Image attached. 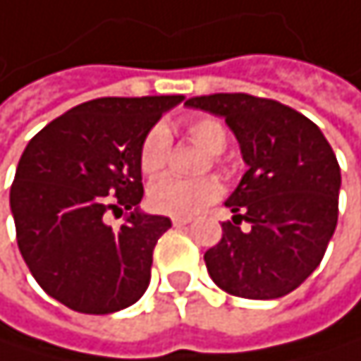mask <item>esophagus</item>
Wrapping results in <instances>:
<instances>
[{"mask_svg": "<svg viewBox=\"0 0 361 361\" xmlns=\"http://www.w3.org/2000/svg\"><path fill=\"white\" fill-rule=\"evenodd\" d=\"M171 222H173V226H186V224H190V218H173Z\"/></svg>", "mask_w": 361, "mask_h": 361, "instance_id": "34e87169", "label": "esophagus"}]
</instances>
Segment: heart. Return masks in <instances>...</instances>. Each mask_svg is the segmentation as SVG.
Instances as JSON below:
<instances>
[{
  "label": "heart",
  "mask_w": 361,
  "mask_h": 361,
  "mask_svg": "<svg viewBox=\"0 0 361 361\" xmlns=\"http://www.w3.org/2000/svg\"><path fill=\"white\" fill-rule=\"evenodd\" d=\"M188 139L209 154V162L220 166V154L228 145V128L222 119L212 115L190 117L184 121ZM171 154V137L164 126H154L145 135L139 152L141 171L145 175H158L164 171ZM222 192V186L216 177H199V179H177V177H160L149 186L147 201L149 207L158 214L175 216V218H192L212 205Z\"/></svg>",
  "instance_id": "heart-1"
}]
</instances>
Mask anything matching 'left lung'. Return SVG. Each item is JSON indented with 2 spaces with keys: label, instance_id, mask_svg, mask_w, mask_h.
<instances>
[{
  "label": "left lung",
  "instance_id": "1",
  "mask_svg": "<svg viewBox=\"0 0 361 361\" xmlns=\"http://www.w3.org/2000/svg\"><path fill=\"white\" fill-rule=\"evenodd\" d=\"M186 106L224 117L248 171L226 199L233 222L205 252L216 285L246 300L295 291L319 267L338 222L341 166L319 126L295 109L248 94H212ZM249 222L246 231L238 224Z\"/></svg>",
  "mask_w": 361,
  "mask_h": 361
}]
</instances>
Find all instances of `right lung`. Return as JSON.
I'll return each mask as SVG.
<instances>
[{
    "instance_id": "1",
    "label": "right lung",
    "mask_w": 361,
    "mask_h": 361,
    "mask_svg": "<svg viewBox=\"0 0 361 361\" xmlns=\"http://www.w3.org/2000/svg\"><path fill=\"white\" fill-rule=\"evenodd\" d=\"M184 96L96 98L53 119L25 147L10 188L18 250L38 285L63 306L109 314L147 289L154 248L171 220L139 212V152ZM133 209L121 227L109 211Z\"/></svg>"
}]
</instances>
